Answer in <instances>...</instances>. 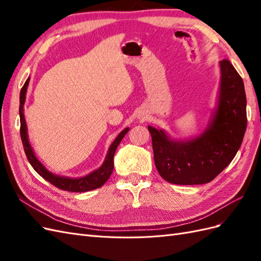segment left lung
I'll return each mask as SVG.
<instances>
[{
	"instance_id": "obj_1",
	"label": "left lung",
	"mask_w": 261,
	"mask_h": 261,
	"mask_svg": "<svg viewBox=\"0 0 261 261\" xmlns=\"http://www.w3.org/2000/svg\"><path fill=\"white\" fill-rule=\"evenodd\" d=\"M220 70L217 107L198 136L176 140L148 126L156 170L169 183H209L231 163L242 145L247 125L244 82L228 60L220 61Z\"/></svg>"
}]
</instances>
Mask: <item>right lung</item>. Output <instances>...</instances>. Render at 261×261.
Instances as JSON below:
<instances>
[{
    "instance_id": "obj_1",
    "label": "right lung",
    "mask_w": 261,
    "mask_h": 261,
    "mask_svg": "<svg viewBox=\"0 0 261 261\" xmlns=\"http://www.w3.org/2000/svg\"><path fill=\"white\" fill-rule=\"evenodd\" d=\"M30 77L27 78L25 85L22 86L20 90V96H19V117H20V137H21V143L23 146V150H25V153L27 155V159L31 167L38 173L39 175L42 176L45 180L50 181L52 185L58 187L63 191L67 192H73V193H85L92 191V189H96L101 187L106 181L111 176L113 168H114V162L113 158L115 150L117 146L120 145L121 140L123 137L127 134L129 130L128 127L124 128L120 134H118L117 137L114 139L111 146L109 147V150L106 155V159L102 163L100 168L90 172L89 174H87L82 177H68V176H61L58 174H54V173L50 172L46 169L44 165L39 161L38 158L36 156L34 149L31 147L28 138V132H27V124L25 120V115H23V105H25L26 101V93L27 88L29 85Z\"/></svg>"
}]
</instances>
